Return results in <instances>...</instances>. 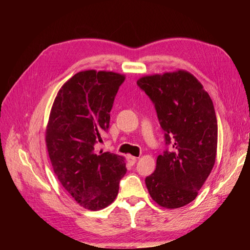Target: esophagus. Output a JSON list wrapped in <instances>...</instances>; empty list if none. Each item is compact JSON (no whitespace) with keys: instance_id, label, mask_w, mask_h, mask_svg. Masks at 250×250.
I'll return each mask as SVG.
<instances>
[{"instance_id":"1","label":"esophagus","mask_w":250,"mask_h":250,"mask_svg":"<svg viewBox=\"0 0 250 250\" xmlns=\"http://www.w3.org/2000/svg\"><path fill=\"white\" fill-rule=\"evenodd\" d=\"M126 160H128L130 166H133V164H135L137 158L136 157H133V156H128L126 157Z\"/></svg>"}]
</instances>
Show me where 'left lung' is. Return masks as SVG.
Masks as SVG:
<instances>
[{
  "label": "left lung",
  "mask_w": 250,
  "mask_h": 250,
  "mask_svg": "<svg viewBox=\"0 0 250 250\" xmlns=\"http://www.w3.org/2000/svg\"><path fill=\"white\" fill-rule=\"evenodd\" d=\"M155 104L168 146L145 179L151 199L166 208L192 202L215 164L218 128L213 101L192 74L179 70L137 81Z\"/></svg>",
  "instance_id": "obj_1"
}]
</instances>
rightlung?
Returning a JSON list of instances; mask_svg holds the SVG:
<instances>
[{
	"label": "right lung",
	"mask_w": 250,
	"mask_h": 250,
	"mask_svg": "<svg viewBox=\"0 0 250 250\" xmlns=\"http://www.w3.org/2000/svg\"><path fill=\"white\" fill-rule=\"evenodd\" d=\"M125 79L114 72H79L61 87L51 107L46 145L52 168L67 193L90 210L113 203L126 172L124 157L94 150L101 132L109 128Z\"/></svg>",
	"instance_id": "right-lung-1"
}]
</instances>
